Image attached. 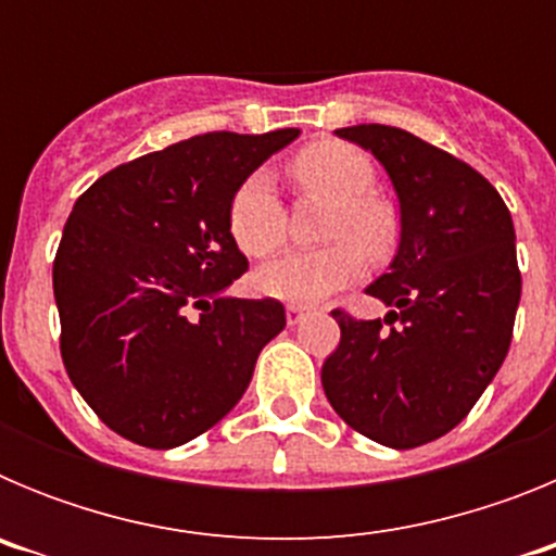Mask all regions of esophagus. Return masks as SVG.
<instances>
[{
    "mask_svg": "<svg viewBox=\"0 0 556 556\" xmlns=\"http://www.w3.org/2000/svg\"><path fill=\"white\" fill-rule=\"evenodd\" d=\"M306 312H308V306H303V303H289V306H287L289 326H298V323L306 317Z\"/></svg>",
    "mask_w": 556,
    "mask_h": 556,
    "instance_id": "esophagus-1",
    "label": "esophagus"
}]
</instances>
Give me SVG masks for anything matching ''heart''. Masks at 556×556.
Returning <instances> with one entry per match:
<instances>
[{
    "mask_svg": "<svg viewBox=\"0 0 556 556\" xmlns=\"http://www.w3.org/2000/svg\"><path fill=\"white\" fill-rule=\"evenodd\" d=\"M289 172L303 189L320 191L333 200L326 236L337 242L275 258L255 273V287L278 301L314 303L365 273V255L357 250L359 247L372 258L390 253L397 236V219L392 205L372 194L376 166L356 144L337 139L314 141L294 155ZM228 228L242 253L253 258H264L287 242V211L264 169L250 172L233 191Z\"/></svg>",
    "mask_w": 556,
    "mask_h": 556,
    "instance_id": "heart-1",
    "label": "heart"
}]
</instances>
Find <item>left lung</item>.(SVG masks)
<instances>
[{
    "instance_id": "8db88e82",
    "label": "left lung",
    "mask_w": 556,
    "mask_h": 556,
    "mask_svg": "<svg viewBox=\"0 0 556 556\" xmlns=\"http://www.w3.org/2000/svg\"><path fill=\"white\" fill-rule=\"evenodd\" d=\"M381 161L401 203L390 273L367 287L384 320L333 308L339 345L323 365L333 412L390 448L448 434L488 390L520 301L515 228L495 186L451 152L390 125L342 127Z\"/></svg>"
}]
</instances>
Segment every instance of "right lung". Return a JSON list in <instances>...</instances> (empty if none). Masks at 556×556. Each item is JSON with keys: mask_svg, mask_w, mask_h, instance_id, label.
<instances>
[{"mask_svg": "<svg viewBox=\"0 0 556 556\" xmlns=\"http://www.w3.org/2000/svg\"><path fill=\"white\" fill-rule=\"evenodd\" d=\"M298 132L191 136L105 172L77 198L52 264L63 367L130 443L175 448L219 424L287 326L281 301L219 292L248 273L230 198Z\"/></svg>", "mask_w": 556, "mask_h": 556, "instance_id": "add662e5", "label": "right lung"}]
</instances>
